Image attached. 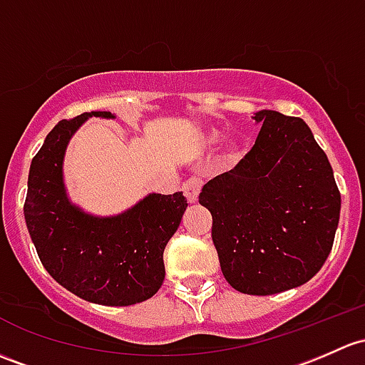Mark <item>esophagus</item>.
I'll use <instances>...</instances> for the list:
<instances>
[{
	"label": "esophagus",
	"instance_id": "34e87169",
	"mask_svg": "<svg viewBox=\"0 0 365 365\" xmlns=\"http://www.w3.org/2000/svg\"><path fill=\"white\" fill-rule=\"evenodd\" d=\"M201 187H202V182L199 178H190L183 183V187H182L183 194H185V197L189 199V202H197L199 192H201Z\"/></svg>",
	"mask_w": 365,
	"mask_h": 365
}]
</instances>
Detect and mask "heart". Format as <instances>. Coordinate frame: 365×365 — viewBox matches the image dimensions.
Returning <instances> with one entry per match:
<instances>
[{"label": "heart", "mask_w": 365, "mask_h": 365, "mask_svg": "<svg viewBox=\"0 0 365 365\" xmlns=\"http://www.w3.org/2000/svg\"><path fill=\"white\" fill-rule=\"evenodd\" d=\"M212 138H215V136H212ZM237 157V152L234 150V148H229V152H227V159H231V160H234Z\"/></svg>", "instance_id": "heart-1"}]
</instances>
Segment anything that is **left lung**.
Here are the masks:
<instances>
[{
	"label": "left lung",
	"mask_w": 365,
	"mask_h": 365,
	"mask_svg": "<svg viewBox=\"0 0 365 365\" xmlns=\"http://www.w3.org/2000/svg\"><path fill=\"white\" fill-rule=\"evenodd\" d=\"M252 150L210 180L199 202L232 289L271 295L320 271L334 243L341 194L327 155L302 118L260 110Z\"/></svg>",
	"instance_id": "1"
}]
</instances>
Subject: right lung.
Returning <instances> with one entry per match:
<instances>
[{"mask_svg": "<svg viewBox=\"0 0 365 365\" xmlns=\"http://www.w3.org/2000/svg\"><path fill=\"white\" fill-rule=\"evenodd\" d=\"M86 112L61 120L33 157L24 217L38 257L59 285L103 306H131L152 297L164 279V248L178 229L187 199L152 194L133 210L96 218L70 205L63 185V155Z\"/></svg>", "mask_w": 365, "mask_h": 365, "instance_id": "right-lung-1", "label": "right lung"}]
</instances>
